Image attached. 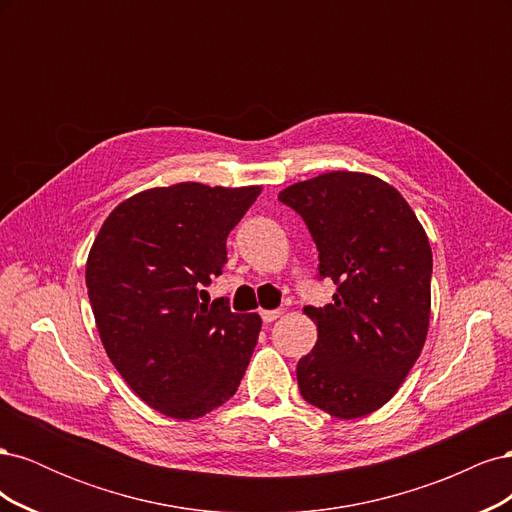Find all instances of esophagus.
<instances>
[{
    "label": "esophagus",
    "mask_w": 512,
    "mask_h": 512,
    "mask_svg": "<svg viewBox=\"0 0 512 512\" xmlns=\"http://www.w3.org/2000/svg\"><path fill=\"white\" fill-rule=\"evenodd\" d=\"M282 316V309H262L260 312V318H262V322H273V320H277Z\"/></svg>",
    "instance_id": "34e87169"
}]
</instances>
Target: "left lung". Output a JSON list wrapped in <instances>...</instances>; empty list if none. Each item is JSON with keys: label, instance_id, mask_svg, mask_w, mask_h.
Masks as SVG:
<instances>
[{"label": "left lung", "instance_id": "8db88e82", "mask_svg": "<svg viewBox=\"0 0 512 512\" xmlns=\"http://www.w3.org/2000/svg\"><path fill=\"white\" fill-rule=\"evenodd\" d=\"M318 247V275L337 286L303 312L318 342L297 363L299 391L337 418L382 408L425 346L431 314V247L393 185L335 170L282 190Z\"/></svg>", "mask_w": 512, "mask_h": 512}]
</instances>
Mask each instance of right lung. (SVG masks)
Segmentation results:
<instances>
[{"label": "right lung", "mask_w": 512, "mask_h": 512, "mask_svg": "<svg viewBox=\"0 0 512 512\" xmlns=\"http://www.w3.org/2000/svg\"><path fill=\"white\" fill-rule=\"evenodd\" d=\"M260 185L177 183L123 200L102 224L85 282L108 359L147 406L179 421L235 395L262 327L198 292L226 265V239Z\"/></svg>", "instance_id": "right-lung-1"}]
</instances>
